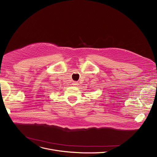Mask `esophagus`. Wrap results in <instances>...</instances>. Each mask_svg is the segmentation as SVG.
<instances>
[{
  "label": "esophagus",
  "instance_id": "34e87169",
  "mask_svg": "<svg viewBox=\"0 0 157 157\" xmlns=\"http://www.w3.org/2000/svg\"><path fill=\"white\" fill-rule=\"evenodd\" d=\"M74 86H78V85H79L78 84V82H76V81H74V82H73V84H72Z\"/></svg>",
  "mask_w": 157,
  "mask_h": 157
}]
</instances>
